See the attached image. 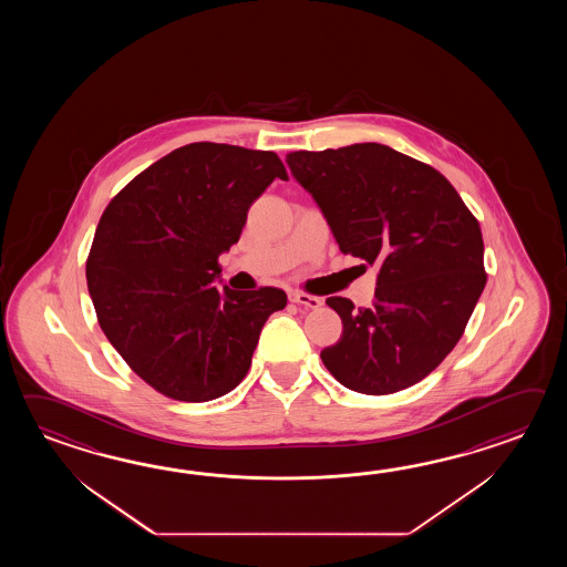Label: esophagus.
Here are the masks:
<instances>
[{"mask_svg": "<svg viewBox=\"0 0 567 567\" xmlns=\"http://www.w3.org/2000/svg\"><path fill=\"white\" fill-rule=\"evenodd\" d=\"M289 300L293 301V303L306 306V308H312V310L320 308V303H322L320 298L310 296V293H303V291H291V293H289Z\"/></svg>", "mask_w": 567, "mask_h": 567, "instance_id": "1", "label": "esophagus"}]
</instances>
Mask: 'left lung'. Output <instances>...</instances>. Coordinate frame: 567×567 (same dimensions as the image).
<instances>
[{
  "mask_svg": "<svg viewBox=\"0 0 567 567\" xmlns=\"http://www.w3.org/2000/svg\"><path fill=\"white\" fill-rule=\"evenodd\" d=\"M342 254L379 267L374 303H326L342 337L320 352L340 385L386 395L420 383L456 347L486 284L478 220L437 172L389 145L288 154Z\"/></svg>",
  "mask_w": 567,
  "mask_h": 567,
  "instance_id": "1",
  "label": "left lung"
}]
</instances>
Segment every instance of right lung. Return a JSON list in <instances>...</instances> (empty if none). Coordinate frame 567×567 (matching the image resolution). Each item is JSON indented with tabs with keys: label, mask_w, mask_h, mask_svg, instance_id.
Wrapping results in <instances>:
<instances>
[{
	"label": "right lung",
	"mask_w": 567,
	"mask_h": 567,
	"mask_svg": "<svg viewBox=\"0 0 567 567\" xmlns=\"http://www.w3.org/2000/svg\"><path fill=\"white\" fill-rule=\"evenodd\" d=\"M288 174L274 152L184 145L135 176L99 220L86 286L109 342L166 398L210 401L239 385L284 289L237 291L218 257L247 210Z\"/></svg>",
	"instance_id": "obj_1"
}]
</instances>
